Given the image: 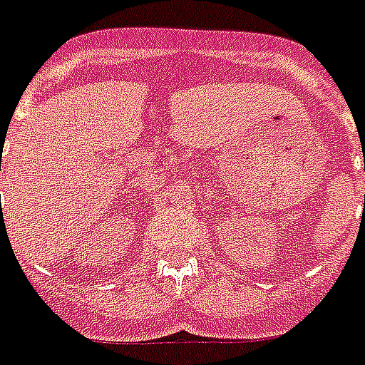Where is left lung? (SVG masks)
Returning a JSON list of instances; mask_svg holds the SVG:
<instances>
[{
  "instance_id": "8db88e82",
  "label": "left lung",
  "mask_w": 365,
  "mask_h": 365,
  "mask_svg": "<svg viewBox=\"0 0 365 365\" xmlns=\"http://www.w3.org/2000/svg\"><path fill=\"white\" fill-rule=\"evenodd\" d=\"M364 156H365V155H364Z\"/></svg>"
}]
</instances>
